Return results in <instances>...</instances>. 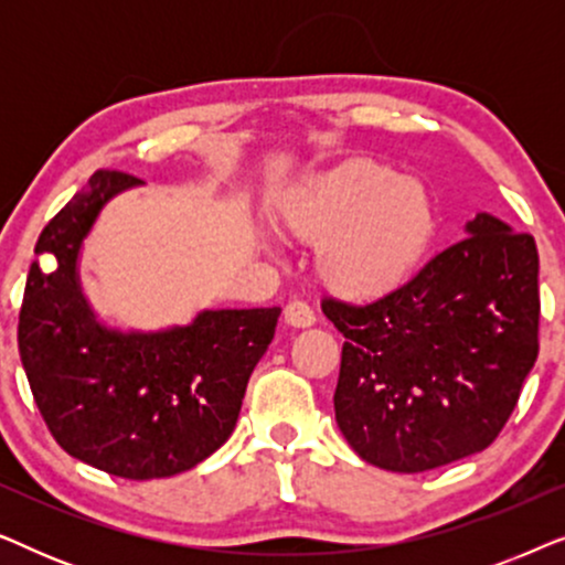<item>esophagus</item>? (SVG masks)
Returning a JSON list of instances; mask_svg holds the SVG:
<instances>
[{
  "mask_svg": "<svg viewBox=\"0 0 565 565\" xmlns=\"http://www.w3.org/2000/svg\"><path fill=\"white\" fill-rule=\"evenodd\" d=\"M282 316H285V323H288V327H296V329H308L316 323L313 311L308 308V303H303V300H290V303L285 306Z\"/></svg>",
  "mask_w": 565,
  "mask_h": 565,
  "instance_id": "1",
  "label": "esophagus"
}]
</instances>
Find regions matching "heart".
<instances>
[{
	"label": "heart",
	"instance_id": "b5f03b06",
	"mask_svg": "<svg viewBox=\"0 0 565 565\" xmlns=\"http://www.w3.org/2000/svg\"><path fill=\"white\" fill-rule=\"evenodd\" d=\"M275 215L285 234L316 244L321 282L358 300L398 288L437 231L427 184L375 159L303 177L282 192Z\"/></svg>",
	"mask_w": 565,
	"mask_h": 565
}]
</instances>
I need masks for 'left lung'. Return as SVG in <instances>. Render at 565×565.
I'll use <instances>...</instances> for the list:
<instances>
[{
	"label": "left lung",
	"instance_id": "1",
	"mask_svg": "<svg viewBox=\"0 0 565 565\" xmlns=\"http://www.w3.org/2000/svg\"><path fill=\"white\" fill-rule=\"evenodd\" d=\"M404 285L323 300L344 334L337 424L370 466L422 473L499 437L537 360V246L491 213Z\"/></svg>",
	"mask_w": 565,
	"mask_h": 565
}]
</instances>
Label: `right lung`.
<instances>
[{"label": "right lung", "instance_id": "add662e5", "mask_svg": "<svg viewBox=\"0 0 565 565\" xmlns=\"http://www.w3.org/2000/svg\"><path fill=\"white\" fill-rule=\"evenodd\" d=\"M141 184L95 172L43 228L18 327L22 367L56 443L130 481L184 473L226 443L280 319L275 306L203 308L149 331L105 321L84 292L82 249L107 203ZM43 253L57 257L53 274L40 267Z\"/></svg>", "mask_w": 565, "mask_h": 565}]
</instances>
